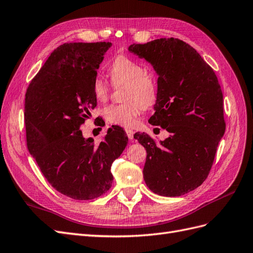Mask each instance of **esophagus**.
I'll list each match as a JSON object with an SVG mask.
<instances>
[{"mask_svg": "<svg viewBox=\"0 0 253 253\" xmlns=\"http://www.w3.org/2000/svg\"><path fill=\"white\" fill-rule=\"evenodd\" d=\"M126 133L127 138H128L129 140H132V139H133V137H134V132L132 131V129H129V128H126Z\"/></svg>", "mask_w": 253, "mask_h": 253, "instance_id": "34e87169", "label": "esophagus"}]
</instances>
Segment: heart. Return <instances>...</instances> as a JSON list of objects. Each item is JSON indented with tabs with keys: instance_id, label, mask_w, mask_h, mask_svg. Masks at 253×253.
<instances>
[{
	"instance_id": "1",
	"label": "heart",
	"mask_w": 253,
	"mask_h": 253,
	"mask_svg": "<svg viewBox=\"0 0 253 253\" xmlns=\"http://www.w3.org/2000/svg\"><path fill=\"white\" fill-rule=\"evenodd\" d=\"M114 86L124 85L121 99L124 103L111 104L103 109V118L111 125L132 126L136 124L142 109H148L155 102L157 84L152 75L135 60L118 56L108 68ZM91 91L98 101L108 100L110 88L102 78L96 77L91 82Z\"/></svg>"
}]
</instances>
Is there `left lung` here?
Masks as SVG:
<instances>
[{"label":"left lung","instance_id":"8db88e82","mask_svg":"<svg viewBox=\"0 0 253 253\" xmlns=\"http://www.w3.org/2000/svg\"><path fill=\"white\" fill-rule=\"evenodd\" d=\"M128 50L147 60L156 72L155 112L149 122L170 133L158 143L148 134L134 135L147 150L144 181L162 196L189 193L208 176L225 133L223 93L216 75L200 53L179 39L132 44Z\"/></svg>","mask_w":253,"mask_h":253}]
</instances>
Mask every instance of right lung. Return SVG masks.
<instances>
[{
  "label": "right lung",
  "instance_id": "add662e5",
  "mask_svg": "<svg viewBox=\"0 0 253 253\" xmlns=\"http://www.w3.org/2000/svg\"><path fill=\"white\" fill-rule=\"evenodd\" d=\"M111 42L65 43L53 50L25 95L27 148L51 187L73 200H94L113 183L111 167L126 147L120 126L95 144L81 126L96 108L91 82Z\"/></svg>",
  "mask_w": 253,
  "mask_h": 253
}]
</instances>
